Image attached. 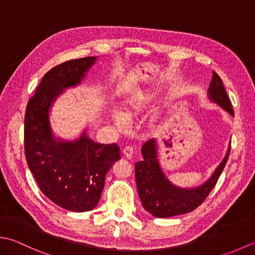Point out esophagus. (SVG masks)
<instances>
[{"mask_svg":"<svg viewBox=\"0 0 255 255\" xmlns=\"http://www.w3.org/2000/svg\"><path fill=\"white\" fill-rule=\"evenodd\" d=\"M123 153H124V156L128 160H131L132 159V154H133V149L131 147H126L124 150H123Z\"/></svg>","mask_w":255,"mask_h":255,"instance_id":"obj_1","label":"esophagus"}]
</instances>
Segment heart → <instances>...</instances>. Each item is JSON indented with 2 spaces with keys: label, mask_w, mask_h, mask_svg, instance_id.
<instances>
[{
  "label": "heart",
  "mask_w": 255,
  "mask_h": 255,
  "mask_svg": "<svg viewBox=\"0 0 255 255\" xmlns=\"http://www.w3.org/2000/svg\"><path fill=\"white\" fill-rule=\"evenodd\" d=\"M153 100V92L145 90L138 92L127 96L123 102L122 112L113 111L112 119L115 126L124 130L128 127V122L133 121L134 118L141 115V114L149 107L150 103Z\"/></svg>",
  "instance_id": "1"
}]
</instances>
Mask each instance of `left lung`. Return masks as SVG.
Here are the masks:
<instances>
[{
  "instance_id": "1",
  "label": "left lung",
  "mask_w": 255,
  "mask_h": 255,
  "mask_svg": "<svg viewBox=\"0 0 255 255\" xmlns=\"http://www.w3.org/2000/svg\"><path fill=\"white\" fill-rule=\"evenodd\" d=\"M207 96L210 102L217 104L229 115L234 116L231 103L226 93L223 81L213 71ZM142 161L136 163V182L139 197L143 208L158 218H169L173 216L187 214L197 208L217 183L230 153L228 145L225 158L204 183L195 187H181L172 183L162 169L158 140L151 139L141 148Z\"/></svg>"
}]
</instances>
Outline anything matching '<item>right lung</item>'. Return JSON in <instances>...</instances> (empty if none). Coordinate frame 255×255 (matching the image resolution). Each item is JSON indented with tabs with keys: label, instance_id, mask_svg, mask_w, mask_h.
<instances>
[{
	"label": "right lung",
	"instance_id": "add662e5",
	"mask_svg": "<svg viewBox=\"0 0 255 255\" xmlns=\"http://www.w3.org/2000/svg\"><path fill=\"white\" fill-rule=\"evenodd\" d=\"M96 59H75L52 68L38 85L25 114V154L29 170L51 202L74 213L96 207L107 172L121 159L116 143L94 142L88 127L71 140L52 130L50 113L55 102L66 90L81 85Z\"/></svg>",
	"mask_w": 255,
	"mask_h": 255
}]
</instances>
